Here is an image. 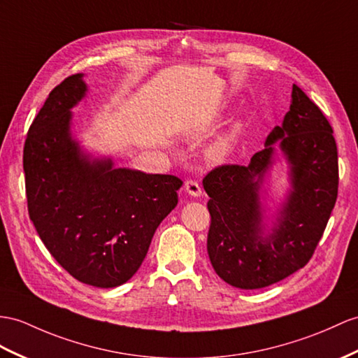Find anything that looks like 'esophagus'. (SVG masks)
Returning <instances> with one entry per match:
<instances>
[{"instance_id": "34e87169", "label": "esophagus", "mask_w": 358, "mask_h": 358, "mask_svg": "<svg viewBox=\"0 0 358 358\" xmlns=\"http://www.w3.org/2000/svg\"><path fill=\"white\" fill-rule=\"evenodd\" d=\"M185 189H187V193L193 197H200V194H202V188H200V185L196 180H187Z\"/></svg>"}]
</instances>
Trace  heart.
Masks as SVG:
<instances>
[{"mask_svg": "<svg viewBox=\"0 0 358 358\" xmlns=\"http://www.w3.org/2000/svg\"><path fill=\"white\" fill-rule=\"evenodd\" d=\"M237 129H231L223 135L217 136L214 141L208 147V158L211 159L214 164H220L228 159V156L232 152V147L235 143V138H237Z\"/></svg>", "mask_w": 358, "mask_h": 358, "instance_id": "obj_1", "label": "heart"}]
</instances>
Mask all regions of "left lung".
Returning a JSON list of instances; mask_svg holds the SVG:
<instances>
[{
  "instance_id": "obj_1",
  "label": "left lung",
  "mask_w": 358,
  "mask_h": 358,
  "mask_svg": "<svg viewBox=\"0 0 358 358\" xmlns=\"http://www.w3.org/2000/svg\"><path fill=\"white\" fill-rule=\"evenodd\" d=\"M276 143L289 164L291 189L268 227L260 200ZM337 187L333 129L307 94L293 85L290 110L268 134L264 149L252 156L249 165H222L203 179L211 214L206 248L215 273L232 287L254 290L298 272L327 228Z\"/></svg>"
}]
</instances>
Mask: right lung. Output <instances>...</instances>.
<instances>
[{"mask_svg":"<svg viewBox=\"0 0 358 358\" xmlns=\"http://www.w3.org/2000/svg\"><path fill=\"white\" fill-rule=\"evenodd\" d=\"M88 92L74 74L50 92L24 145L29 215L43 245L77 281L100 289L127 282L144 261L156 228L178 205L171 174L117 169L85 152L71 109Z\"/></svg>","mask_w":358,"mask_h":358,"instance_id":"add662e5","label":"right lung"}]
</instances>
